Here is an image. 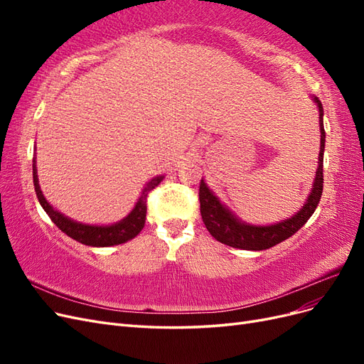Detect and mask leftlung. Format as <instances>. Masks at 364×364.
<instances>
[{
	"mask_svg": "<svg viewBox=\"0 0 364 364\" xmlns=\"http://www.w3.org/2000/svg\"><path fill=\"white\" fill-rule=\"evenodd\" d=\"M313 100L318 107V124H321V153H318V167L316 171V179L311 194L302 206L299 213H296L291 218L284 220L281 223L270 226H253L241 223L240 220L230 214L229 209L220 203L217 197L209 191L206 183L200 181L199 186V200L202 220L217 241L230 247L245 249V250H264L273 247L281 241L290 238L296 234L313 215L316 208L321 202L323 190V150H325V129H323V107L321 100L314 97Z\"/></svg>",
	"mask_w": 364,
	"mask_h": 364,
	"instance_id": "obj_1",
	"label": "left lung"
}]
</instances>
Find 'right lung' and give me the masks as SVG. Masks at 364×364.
Masks as SVG:
<instances>
[{"instance_id": "right-lung-1", "label": "right lung", "mask_w": 364, "mask_h": 364, "mask_svg": "<svg viewBox=\"0 0 364 364\" xmlns=\"http://www.w3.org/2000/svg\"><path fill=\"white\" fill-rule=\"evenodd\" d=\"M162 179H164V176H158V178L151 179L147 183V186L144 188V191H142L135 208L132 209V213L126 218L121 220L119 223H115L111 226H90V225H82V223L73 222V220H70L68 217H65L63 214L58 213L56 209H53V206L46 200V197H43V194L41 191L38 174H36V165H35V161H33V183H35V191H36L41 206L46 209V213L51 218V222L68 237L74 238L75 241H79V243H82V245L94 246V247L115 246V245L126 243V241L135 238L141 232V229L144 228V223H146L147 196L151 190L156 188Z\"/></svg>"}]
</instances>
